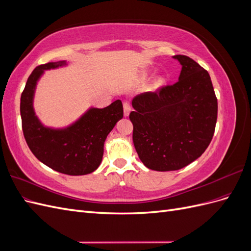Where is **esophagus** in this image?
Segmentation results:
<instances>
[{"label":"esophagus","instance_id":"34e87169","mask_svg":"<svg viewBox=\"0 0 251 251\" xmlns=\"http://www.w3.org/2000/svg\"><path fill=\"white\" fill-rule=\"evenodd\" d=\"M131 112V105L130 102L125 100L124 101V113H125V116H128V114Z\"/></svg>","mask_w":251,"mask_h":251}]
</instances>
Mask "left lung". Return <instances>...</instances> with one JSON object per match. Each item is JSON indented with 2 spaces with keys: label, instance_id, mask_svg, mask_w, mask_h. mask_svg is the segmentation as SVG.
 I'll return each instance as SVG.
<instances>
[{
  "label": "left lung",
  "instance_id": "8db88e82",
  "mask_svg": "<svg viewBox=\"0 0 251 251\" xmlns=\"http://www.w3.org/2000/svg\"><path fill=\"white\" fill-rule=\"evenodd\" d=\"M179 80L134 97L133 142L147 168L177 171L198 159L215 133L218 101L208 72L186 55H175Z\"/></svg>",
  "mask_w": 251,
  "mask_h": 251
}]
</instances>
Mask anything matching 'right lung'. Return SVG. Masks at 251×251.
Wrapping results in <instances>:
<instances>
[{
  "label": "right lung",
  "mask_w": 251,
  "mask_h": 251,
  "mask_svg": "<svg viewBox=\"0 0 251 251\" xmlns=\"http://www.w3.org/2000/svg\"><path fill=\"white\" fill-rule=\"evenodd\" d=\"M65 64L40 65L30 74L21 95L22 128L30 151L41 162L62 174L79 176L92 173L100 166L105 138L123 118L124 107L118 100L103 109H90L78 121L64 130L43 126L32 107L36 81L44 70Z\"/></svg>",
  "instance_id": "1"
}]
</instances>
